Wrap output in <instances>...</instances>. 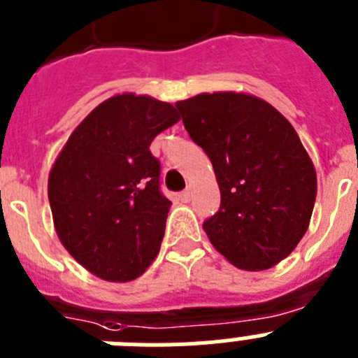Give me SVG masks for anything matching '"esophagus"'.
Masks as SVG:
<instances>
[{"label": "esophagus", "mask_w": 358, "mask_h": 358, "mask_svg": "<svg viewBox=\"0 0 358 358\" xmlns=\"http://www.w3.org/2000/svg\"><path fill=\"white\" fill-rule=\"evenodd\" d=\"M179 199H181L182 202H188L189 199H192V192H189V188H186V189H182L181 194H179Z\"/></svg>", "instance_id": "esophagus-1"}]
</instances>
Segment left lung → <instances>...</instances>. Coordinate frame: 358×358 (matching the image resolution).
Here are the masks:
<instances>
[{
    "label": "left lung",
    "mask_w": 358,
    "mask_h": 358,
    "mask_svg": "<svg viewBox=\"0 0 358 358\" xmlns=\"http://www.w3.org/2000/svg\"><path fill=\"white\" fill-rule=\"evenodd\" d=\"M176 107L220 188V208L202 224L210 242L243 271L274 267L306 233L317 195L315 169L297 132L251 94L202 93Z\"/></svg>",
    "instance_id": "obj_1"
}]
</instances>
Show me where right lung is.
I'll return each instance as SVG.
<instances>
[{"label":"right lung","instance_id":"obj_1","mask_svg":"<svg viewBox=\"0 0 358 358\" xmlns=\"http://www.w3.org/2000/svg\"><path fill=\"white\" fill-rule=\"evenodd\" d=\"M179 122L176 107L116 94L69 136L48 179L57 235L69 255L106 281H131L159 252L172 202L161 194L150 143Z\"/></svg>","mask_w":358,"mask_h":358}]
</instances>
